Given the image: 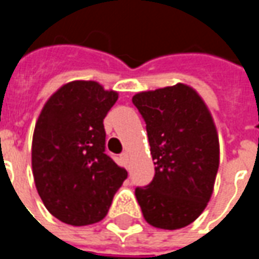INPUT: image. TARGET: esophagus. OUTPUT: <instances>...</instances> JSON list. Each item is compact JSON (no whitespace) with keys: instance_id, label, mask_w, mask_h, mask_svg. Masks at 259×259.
Wrapping results in <instances>:
<instances>
[{"instance_id":"1","label":"esophagus","mask_w":259,"mask_h":259,"mask_svg":"<svg viewBox=\"0 0 259 259\" xmlns=\"http://www.w3.org/2000/svg\"><path fill=\"white\" fill-rule=\"evenodd\" d=\"M120 158H122V161H123L124 166H127V161H129V155H127V152H123V154L120 155Z\"/></svg>"}]
</instances>
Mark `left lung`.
Masks as SVG:
<instances>
[{
    "label": "left lung",
    "instance_id": "8db88e82",
    "mask_svg": "<svg viewBox=\"0 0 259 259\" xmlns=\"http://www.w3.org/2000/svg\"><path fill=\"white\" fill-rule=\"evenodd\" d=\"M132 101L146 122L154 179L136 189L143 217L158 229L185 228L211 200L219 139L209 109L190 85L141 91Z\"/></svg>",
    "mask_w": 259,
    "mask_h": 259
}]
</instances>
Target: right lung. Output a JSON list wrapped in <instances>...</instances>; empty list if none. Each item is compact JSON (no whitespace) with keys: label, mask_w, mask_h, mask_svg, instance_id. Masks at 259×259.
Masks as SVG:
<instances>
[{"label":"right lung","mask_w":259,"mask_h":259,"mask_svg":"<svg viewBox=\"0 0 259 259\" xmlns=\"http://www.w3.org/2000/svg\"><path fill=\"white\" fill-rule=\"evenodd\" d=\"M118 100L93 80L64 84L44 104L31 143V168L38 195L51 215L72 226L107 217L127 178L105 154L104 118Z\"/></svg>","instance_id":"add662e5"}]
</instances>
